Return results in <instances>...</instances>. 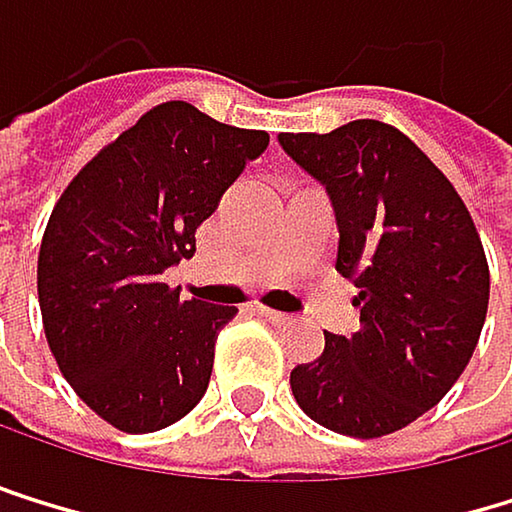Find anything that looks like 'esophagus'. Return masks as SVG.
Returning <instances> with one entry per match:
<instances>
[{
  "mask_svg": "<svg viewBox=\"0 0 512 512\" xmlns=\"http://www.w3.org/2000/svg\"><path fill=\"white\" fill-rule=\"evenodd\" d=\"M258 313H261L264 319H270V322H276V325H291V322H294L291 316H285V313H279V310H270V307H261Z\"/></svg>",
  "mask_w": 512,
  "mask_h": 512,
  "instance_id": "esophagus-1",
  "label": "esophagus"
}]
</instances>
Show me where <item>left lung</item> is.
<instances>
[{"instance_id": "left-lung-1", "label": "left lung", "mask_w": 512, "mask_h": 512, "mask_svg": "<svg viewBox=\"0 0 512 512\" xmlns=\"http://www.w3.org/2000/svg\"><path fill=\"white\" fill-rule=\"evenodd\" d=\"M328 190L338 267L362 328L325 334L291 368V393L325 430L378 439L430 411L467 368L488 313V261L458 190L396 125L356 119L328 134H279Z\"/></svg>"}]
</instances>
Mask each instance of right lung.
<instances>
[{
  "instance_id": "add662e5",
  "label": "right lung",
  "mask_w": 512,
  "mask_h": 512,
  "mask_svg": "<svg viewBox=\"0 0 512 512\" xmlns=\"http://www.w3.org/2000/svg\"><path fill=\"white\" fill-rule=\"evenodd\" d=\"M267 144V131L165 101L54 202L36 270L45 341L76 396L116 430H162L202 399L218 331L239 310L184 301L162 273L193 258L199 224Z\"/></svg>"
}]
</instances>
